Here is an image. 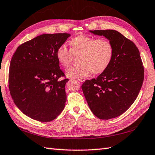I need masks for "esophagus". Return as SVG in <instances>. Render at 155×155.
I'll use <instances>...</instances> for the list:
<instances>
[{
	"mask_svg": "<svg viewBox=\"0 0 155 155\" xmlns=\"http://www.w3.org/2000/svg\"><path fill=\"white\" fill-rule=\"evenodd\" d=\"M78 80L80 82H84L85 81V78H78Z\"/></svg>",
	"mask_w": 155,
	"mask_h": 155,
	"instance_id": "obj_1",
	"label": "esophagus"
}]
</instances>
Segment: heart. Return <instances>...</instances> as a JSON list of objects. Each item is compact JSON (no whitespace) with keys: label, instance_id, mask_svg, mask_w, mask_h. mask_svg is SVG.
<instances>
[{"label":"heart","instance_id":"heart-1","mask_svg":"<svg viewBox=\"0 0 155 155\" xmlns=\"http://www.w3.org/2000/svg\"><path fill=\"white\" fill-rule=\"evenodd\" d=\"M70 44V48L61 44L56 50L57 60L64 67L71 64L74 56L80 55L78 61L80 64L66 69V74L69 77L88 76L92 72L102 73L112 60L113 47L108 39L80 35L72 39Z\"/></svg>","mask_w":155,"mask_h":155}]
</instances>
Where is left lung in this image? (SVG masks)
Listing matches in <instances>:
<instances>
[{"label":"left lung","instance_id":"1","mask_svg":"<svg viewBox=\"0 0 155 155\" xmlns=\"http://www.w3.org/2000/svg\"><path fill=\"white\" fill-rule=\"evenodd\" d=\"M111 42L113 56L107 68L96 79L81 85L94 114L100 119L122 115L135 101L144 80V67L139 49L131 40L114 30H89Z\"/></svg>","mask_w":155,"mask_h":155}]
</instances>
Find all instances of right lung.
Instances as JSON below:
<instances>
[{
	"instance_id": "obj_1",
	"label": "right lung",
	"mask_w": 155,
	"mask_h": 155,
	"mask_svg": "<svg viewBox=\"0 0 155 155\" xmlns=\"http://www.w3.org/2000/svg\"><path fill=\"white\" fill-rule=\"evenodd\" d=\"M70 36L68 33L38 36L17 48L10 61V95L24 114L36 121H53L65 107L69 80H59L65 74L56 50Z\"/></svg>"
}]
</instances>
